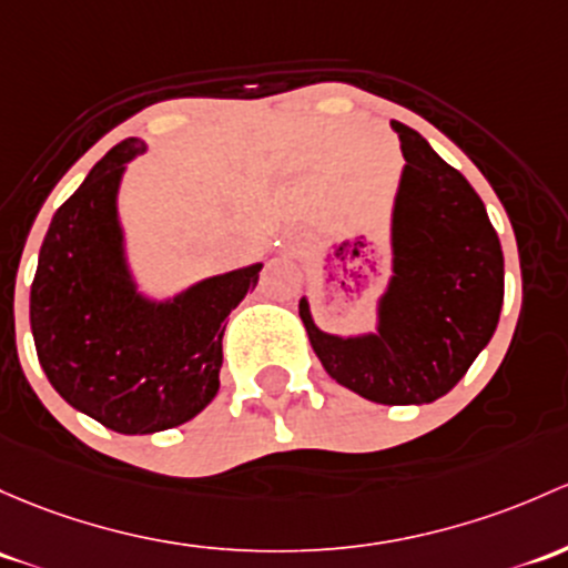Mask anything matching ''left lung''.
Masks as SVG:
<instances>
[{
	"label": "left lung",
	"instance_id": "1",
	"mask_svg": "<svg viewBox=\"0 0 568 568\" xmlns=\"http://www.w3.org/2000/svg\"><path fill=\"white\" fill-rule=\"evenodd\" d=\"M405 169L392 217V283L378 304V332L337 337L302 324L326 373L381 405L435 403L457 386L498 326L504 253L468 179L416 130L392 122Z\"/></svg>",
	"mask_w": 568,
	"mask_h": 568
}]
</instances>
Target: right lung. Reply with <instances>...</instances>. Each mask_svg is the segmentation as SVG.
Wrapping results in <instances>:
<instances>
[{
	"label": "right lung",
	"mask_w": 568,
	"mask_h": 568,
	"mask_svg": "<svg viewBox=\"0 0 568 568\" xmlns=\"http://www.w3.org/2000/svg\"><path fill=\"white\" fill-rule=\"evenodd\" d=\"M146 143L111 149L53 214L29 294L34 348L51 386L122 435L193 419L220 389L225 318L264 264L217 274L169 302L135 291L116 193Z\"/></svg>",
	"instance_id": "obj_1"
}]
</instances>
